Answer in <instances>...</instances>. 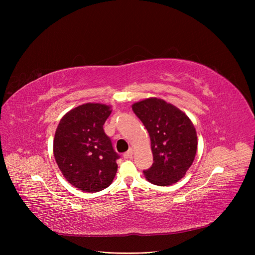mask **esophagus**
<instances>
[{
  "label": "esophagus",
  "instance_id": "1",
  "mask_svg": "<svg viewBox=\"0 0 255 255\" xmlns=\"http://www.w3.org/2000/svg\"><path fill=\"white\" fill-rule=\"evenodd\" d=\"M133 155V149H130L129 151H127L125 154H124V158L125 159H130Z\"/></svg>",
  "mask_w": 255,
  "mask_h": 255
}]
</instances>
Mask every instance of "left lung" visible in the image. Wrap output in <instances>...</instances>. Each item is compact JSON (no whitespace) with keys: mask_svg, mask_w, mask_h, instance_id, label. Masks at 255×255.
I'll return each instance as SVG.
<instances>
[{"mask_svg":"<svg viewBox=\"0 0 255 255\" xmlns=\"http://www.w3.org/2000/svg\"><path fill=\"white\" fill-rule=\"evenodd\" d=\"M132 111L149 132L154 162L143 170L145 179L158 186L180 181L192 165L197 134L184 112L163 99L151 97L132 104Z\"/></svg>","mask_w":255,"mask_h":255,"instance_id":"obj_1","label":"left lung"}]
</instances>
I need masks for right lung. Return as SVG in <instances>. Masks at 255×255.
I'll list each match as a JSON object with an SVG mask.
<instances>
[{
  "mask_svg": "<svg viewBox=\"0 0 255 255\" xmlns=\"http://www.w3.org/2000/svg\"><path fill=\"white\" fill-rule=\"evenodd\" d=\"M111 114V105L89 102L65 114L57 127L53 156L64 178L79 190L98 192L114 181L119 155L103 130Z\"/></svg>",
  "mask_w": 255,
  "mask_h": 255,
  "instance_id": "add662e5",
  "label": "right lung"
}]
</instances>
